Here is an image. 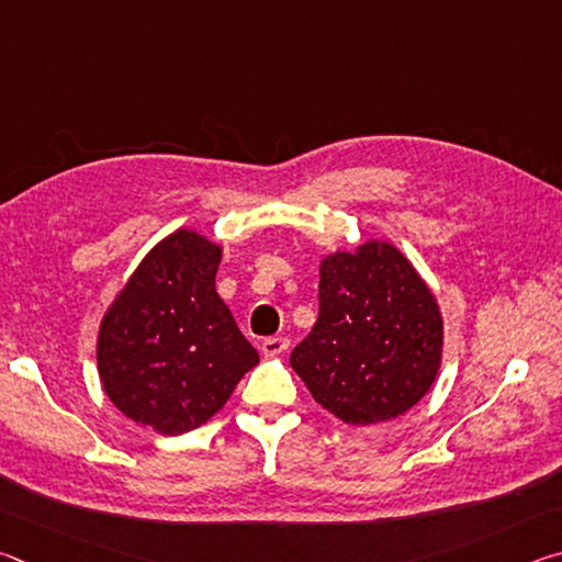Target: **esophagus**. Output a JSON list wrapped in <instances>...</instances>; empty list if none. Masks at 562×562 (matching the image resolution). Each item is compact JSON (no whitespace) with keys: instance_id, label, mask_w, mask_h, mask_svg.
<instances>
[{"instance_id":"1","label":"esophagus","mask_w":562,"mask_h":562,"mask_svg":"<svg viewBox=\"0 0 562 562\" xmlns=\"http://www.w3.org/2000/svg\"><path fill=\"white\" fill-rule=\"evenodd\" d=\"M288 347H290V341L284 337H268L262 341L260 349L265 357H278V355H282V351H288Z\"/></svg>"}]
</instances>
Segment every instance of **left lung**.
<instances>
[{"label":"left lung","mask_w":562,"mask_h":562,"mask_svg":"<svg viewBox=\"0 0 562 562\" xmlns=\"http://www.w3.org/2000/svg\"><path fill=\"white\" fill-rule=\"evenodd\" d=\"M443 319L429 284L394 245L361 243L319 265V317L290 364L345 424L402 416L436 382Z\"/></svg>","instance_id":"left-lung-1"}]
</instances>
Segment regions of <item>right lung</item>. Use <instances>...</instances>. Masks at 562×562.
<instances>
[{"label":"right lung","mask_w":562,"mask_h":562,"mask_svg":"<svg viewBox=\"0 0 562 562\" xmlns=\"http://www.w3.org/2000/svg\"><path fill=\"white\" fill-rule=\"evenodd\" d=\"M221 245L193 231L150 250L101 319L103 392L136 424L166 436L203 426L258 364L215 292Z\"/></svg>","instance_id":"1"}]
</instances>
